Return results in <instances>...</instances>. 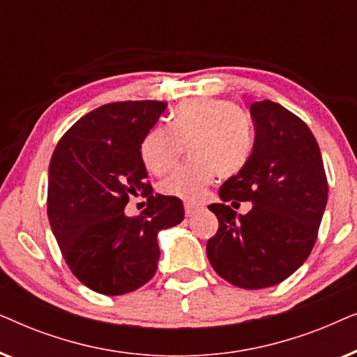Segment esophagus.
<instances>
[{
    "label": "esophagus",
    "instance_id": "obj_1",
    "mask_svg": "<svg viewBox=\"0 0 357 357\" xmlns=\"http://www.w3.org/2000/svg\"><path fill=\"white\" fill-rule=\"evenodd\" d=\"M198 213V206H193V204H185V216L187 218H192L195 214Z\"/></svg>",
    "mask_w": 357,
    "mask_h": 357
}]
</instances>
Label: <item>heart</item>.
Returning a JSON list of instances; mask_svg holds the SVG:
<instances>
[{
  "label": "heart",
  "instance_id": "obj_1",
  "mask_svg": "<svg viewBox=\"0 0 357 357\" xmlns=\"http://www.w3.org/2000/svg\"><path fill=\"white\" fill-rule=\"evenodd\" d=\"M253 126L248 115L224 99L185 100L175 109L169 126L154 125L146 131L139 155L148 172L172 170L187 148L188 162L162 180L165 197L198 203L214 175L227 178L241 172L253 151Z\"/></svg>",
  "mask_w": 357,
  "mask_h": 357
}]
</instances>
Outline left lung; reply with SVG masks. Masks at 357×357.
I'll return each instance as SVG.
<instances>
[{
  "mask_svg": "<svg viewBox=\"0 0 357 357\" xmlns=\"http://www.w3.org/2000/svg\"><path fill=\"white\" fill-rule=\"evenodd\" d=\"M255 143L241 172L219 188L209 204L219 229L206 243L208 260L224 280L243 289L280 284L314 248L328 185L320 148L309 126L271 100L253 102ZM227 201H250L237 215Z\"/></svg>",
  "mask_w": 357,
  "mask_h": 357,
  "instance_id": "obj_1",
  "label": "left lung"
}]
</instances>
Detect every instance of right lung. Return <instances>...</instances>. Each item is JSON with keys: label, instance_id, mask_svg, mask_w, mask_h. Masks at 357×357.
<instances>
[{"label": "right lung", "instance_id": "obj_1", "mask_svg": "<svg viewBox=\"0 0 357 357\" xmlns=\"http://www.w3.org/2000/svg\"><path fill=\"white\" fill-rule=\"evenodd\" d=\"M167 104L114 102L89 112L58 141L48 167V221L77 280L105 296L146 284L158 270V234L183 221V203L153 195L139 155L146 131ZM149 208L130 218L131 194Z\"/></svg>", "mask_w": 357, "mask_h": 357}]
</instances>
